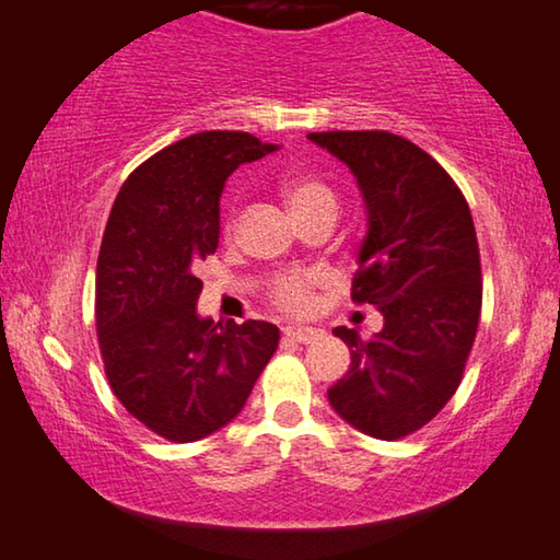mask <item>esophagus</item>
I'll return each mask as SVG.
<instances>
[{"mask_svg": "<svg viewBox=\"0 0 560 560\" xmlns=\"http://www.w3.org/2000/svg\"><path fill=\"white\" fill-rule=\"evenodd\" d=\"M283 337L299 341V345H314V341H319L324 337V331L316 327H287L283 329Z\"/></svg>", "mask_w": 560, "mask_h": 560, "instance_id": "obj_1", "label": "esophagus"}]
</instances>
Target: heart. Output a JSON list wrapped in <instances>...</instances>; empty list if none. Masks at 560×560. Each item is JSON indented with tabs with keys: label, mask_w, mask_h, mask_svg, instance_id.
<instances>
[{
	"label": "heart",
	"mask_w": 560,
	"mask_h": 560,
	"mask_svg": "<svg viewBox=\"0 0 560 560\" xmlns=\"http://www.w3.org/2000/svg\"><path fill=\"white\" fill-rule=\"evenodd\" d=\"M281 194L287 198V203L294 215H302L312 208L319 206H334V194L324 186L319 178H312V175H289L281 183ZM308 283L312 279L302 277V273H291V277H283L277 287H273V296L283 308H304L308 302Z\"/></svg>",
	"instance_id": "heart-1"
}]
</instances>
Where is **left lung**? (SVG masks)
I'll return each instance as SVG.
<instances>
[{
    "mask_svg": "<svg viewBox=\"0 0 560 560\" xmlns=\"http://www.w3.org/2000/svg\"><path fill=\"white\" fill-rule=\"evenodd\" d=\"M357 178L366 211L354 302L385 316L372 339L334 334L352 354L327 397L377 440L428 424L455 395L478 331L480 252L467 200L435 158L387 130L308 132Z\"/></svg>",
    "mask_w": 560,
    "mask_h": 560,
    "instance_id": "8db88e82",
    "label": "left lung"
}]
</instances>
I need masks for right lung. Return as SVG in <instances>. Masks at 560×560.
<instances>
[{"label": "right lung", "instance_id": "1", "mask_svg": "<svg viewBox=\"0 0 560 560\" xmlns=\"http://www.w3.org/2000/svg\"><path fill=\"white\" fill-rule=\"evenodd\" d=\"M273 150L248 132H196L148 158L113 203L95 279L100 352L115 397L165 440L226 428L279 347L269 322L215 324L196 312L223 186Z\"/></svg>", "mask_w": 560, "mask_h": 560}]
</instances>
